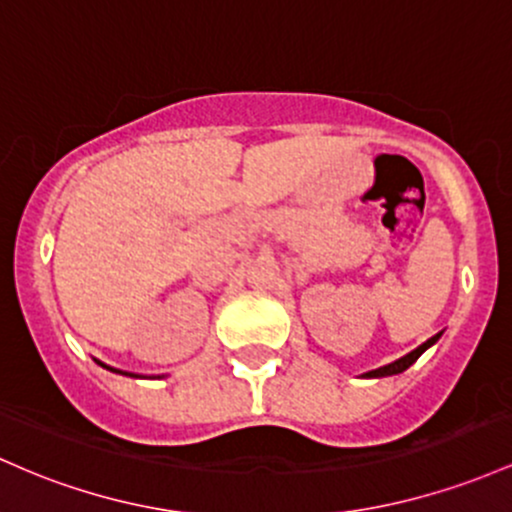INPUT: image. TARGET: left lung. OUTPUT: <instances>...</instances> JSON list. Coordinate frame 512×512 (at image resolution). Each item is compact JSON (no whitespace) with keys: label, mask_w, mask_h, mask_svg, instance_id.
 <instances>
[{"label":"left lung","mask_w":512,"mask_h":512,"mask_svg":"<svg viewBox=\"0 0 512 512\" xmlns=\"http://www.w3.org/2000/svg\"><path fill=\"white\" fill-rule=\"evenodd\" d=\"M442 336V333H435L433 338H428L426 343H421V346H418L416 350H411L409 355H404V358H399V360H394V363H389V365H384V367H377V370H370V372H365L363 377H389V375H399V372H404V370H409V367L416 363L418 358H421L423 353H426V350L433 346L435 341H438V338Z\"/></svg>","instance_id":"1"}]
</instances>
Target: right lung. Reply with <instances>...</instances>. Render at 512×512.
I'll list each match as a JSON object with an SVG mask.
<instances>
[{"instance_id":"right-lung-1","label":"right lung","mask_w":512,"mask_h":512,"mask_svg":"<svg viewBox=\"0 0 512 512\" xmlns=\"http://www.w3.org/2000/svg\"><path fill=\"white\" fill-rule=\"evenodd\" d=\"M96 363H99V360H96ZM101 367H106V370H111V372H118V375H128V377H137V375H132V372H123V370H116V367H108V365H103V363H99Z\"/></svg>"}]
</instances>
